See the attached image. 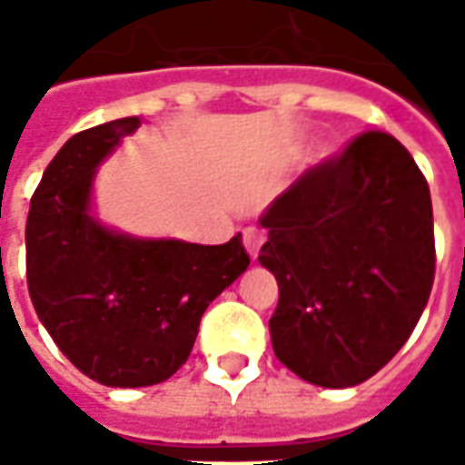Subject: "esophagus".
<instances>
[{
  "label": "esophagus",
  "instance_id": "obj_1",
  "mask_svg": "<svg viewBox=\"0 0 465 465\" xmlns=\"http://www.w3.org/2000/svg\"><path fill=\"white\" fill-rule=\"evenodd\" d=\"M242 245H245L248 256L256 261L259 259L261 245H263V232H261V230H256V227H248V230H242Z\"/></svg>",
  "mask_w": 465,
  "mask_h": 465
}]
</instances>
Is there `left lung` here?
<instances>
[{
	"label": "left lung",
	"mask_w": 465,
	"mask_h": 465,
	"mask_svg": "<svg viewBox=\"0 0 465 465\" xmlns=\"http://www.w3.org/2000/svg\"><path fill=\"white\" fill-rule=\"evenodd\" d=\"M279 284L274 354L312 385L365 383L406 344L435 282L430 186L396 136L365 132L259 220Z\"/></svg>",
	"instance_id": "left-lung-1"
}]
</instances>
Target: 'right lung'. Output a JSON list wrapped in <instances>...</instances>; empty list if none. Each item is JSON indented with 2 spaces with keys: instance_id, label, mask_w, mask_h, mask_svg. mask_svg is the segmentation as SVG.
<instances>
[{
  "instance_id": "right-lung-1",
  "label": "right lung",
  "mask_w": 465,
  "mask_h": 465,
  "mask_svg": "<svg viewBox=\"0 0 465 465\" xmlns=\"http://www.w3.org/2000/svg\"><path fill=\"white\" fill-rule=\"evenodd\" d=\"M142 118L74 134L48 163L25 224L27 292L64 357L111 388L168 381L209 302L248 269L241 232L223 245L139 241L90 217L100 163Z\"/></svg>"
}]
</instances>
